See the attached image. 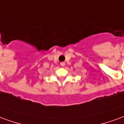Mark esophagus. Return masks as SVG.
<instances>
[{"label":"esophagus","instance_id":"1","mask_svg":"<svg viewBox=\"0 0 124 124\" xmlns=\"http://www.w3.org/2000/svg\"><path fill=\"white\" fill-rule=\"evenodd\" d=\"M60 65H61L62 67H64V66L65 65V62H61V63H60Z\"/></svg>","mask_w":124,"mask_h":124}]
</instances>
